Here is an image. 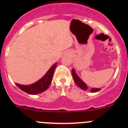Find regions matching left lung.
<instances>
[{
	"mask_svg": "<svg viewBox=\"0 0 128 128\" xmlns=\"http://www.w3.org/2000/svg\"><path fill=\"white\" fill-rule=\"evenodd\" d=\"M72 77H73V79H74V82H76V84H77V86L80 87V88L82 89V90H86L87 89H88V86H87L86 84L85 83H84V82H83L78 76H77L74 68L72 70ZM100 90V88H92L91 92H96L99 91Z\"/></svg>",
	"mask_w": 128,
	"mask_h": 128,
	"instance_id": "8db88e82",
	"label": "left lung"
}]
</instances>
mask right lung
I'll list each match as a JSON object with an SVG mask.
<instances>
[{"mask_svg": "<svg viewBox=\"0 0 128 128\" xmlns=\"http://www.w3.org/2000/svg\"><path fill=\"white\" fill-rule=\"evenodd\" d=\"M57 66V63H55L48 70L46 74L42 79L29 85H22L16 84V86L24 92L29 94H38L46 91L52 82L53 74H54L55 68Z\"/></svg>", "mask_w": 128, "mask_h": 128, "instance_id": "right-lung-1", "label": "right lung"}]
</instances>
